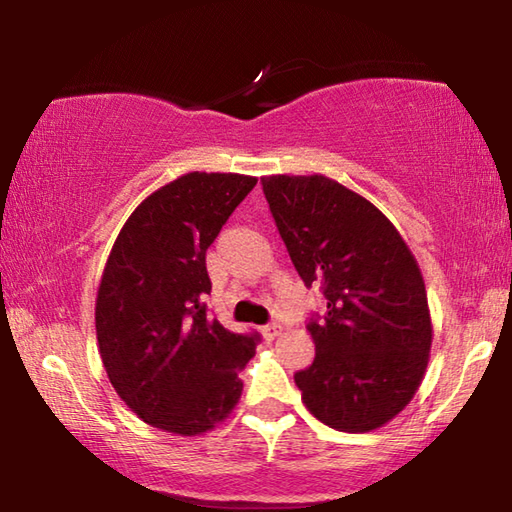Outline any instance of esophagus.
Instances as JSON below:
<instances>
[{
  "instance_id": "esophagus-1",
  "label": "esophagus",
  "mask_w": 512,
  "mask_h": 512,
  "mask_svg": "<svg viewBox=\"0 0 512 512\" xmlns=\"http://www.w3.org/2000/svg\"><path fill=\"white\" fill-rule=\"evenodd\" d=\"M259 332H262V336H264V339L266 341H273L275 339V336H280V332H282V329H280V325H264L262 329H259Z\"/></svg>"
}]
</instances>
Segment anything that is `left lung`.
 <instances>
[{"label": "left lung", "instance_id": "obj_1", "mask_svg": "<svg viewBox=\"0 0 512 512\" xmlns=\"http://www.w3.org/2000/svg\"><path fill=\"white\" fill-rule=\"evenodd\" d=\"M262 185L298 275L327 300L325 318L307 325L314 363L293 377L302 402L336 431L384 427L420 388L433 339L411 248L368 198L323 173Z\"/></svg>", "mask_w": 512, "mask_h": 512}]
</instances>
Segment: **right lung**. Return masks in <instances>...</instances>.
<instances>
[{"instance_id":"right-lung-1","label":"right lung","mask_w":512,"mask_h":512,"mask_svg":"<svg viewBox=\"0 0 512 512\" xmlns=\"http://www.w3.org/2000/svg\"><path fill=\"white\" fill-rule=\"evenodd\" d=\"M255 185L189 171L146 196L112 244L94 307L99 354L117 395L155 429L201 436L244 391L237 372L259 336L207 318L205 253Z\"/></svg>"}]
</instances>
